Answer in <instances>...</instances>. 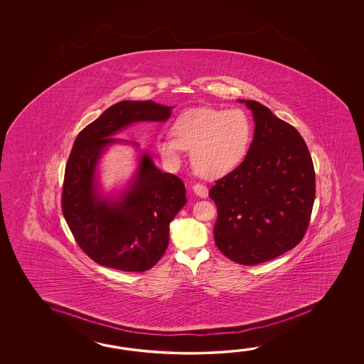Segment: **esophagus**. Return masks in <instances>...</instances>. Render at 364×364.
Masks as SVG:
<instances>
[{
  "mask_svg": "<svg viewBox=\"0 0 364 364\" xmlns=\"http://www.w3.org/2000/svg\"><path fill=\"white\" fill-rule=\"evenodd\" d=\"M193 193H196L200 198H207L208 196V187L201 185V183H195L193 186Z\"/></svg>",
  "mask_w": 364,
  "mask_h": 364,
  "instance_id": "1",
  "label": "esophagus"
}]
</instances>
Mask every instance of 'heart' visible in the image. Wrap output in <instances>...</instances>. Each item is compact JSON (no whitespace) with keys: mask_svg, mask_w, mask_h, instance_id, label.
I'll return each mask as SVG.
<instances>
[{"mask_svg":"<svg viewBox=\"0 0 364 364\" xmlns=\"http://www.w3.org/2000/svg\"><path fill=\"white\" fill-rule=\"evenodd\" d=\"M171 132L156 141L166 163L178 165L182 152L191 149L193 171L204 178H218L245 160L254 127L240 108H193L174 118Z\"/></svg>","mask_w":364,"mask_h":364,"instance_id":"1","label":"heart"}]
</instances>
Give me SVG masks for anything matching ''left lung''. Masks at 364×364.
Instances as JSON below:
<instances>
[{"label": "left lung", "instance_id": "obj_1", "mask_svg": "<svg viewBox=\"0 0 364 364\" xmlns=\"http://www.w3.org/2000/svg\"><path fill=\"white\" fill-rule=\"evenodd\" d=\"M252 110L255 134L238 168L217 179L209 198L217 207L213 235L228 259L265 263L294 248L309 228L315 200V169L294 126L263 104Z\"/></svg>", "mask_w": 364, "mask_h": 364}]
</instances>
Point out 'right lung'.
<instances>
[{
  "mask_svg": "<svg viewBox=\"0 0 364 364\" xmlns=\"http://www.w3.org/2000/svg\"><path fill=\"white\" fill-rule=\"evenodd\" d=\"M173 107L154 101H119L77 134L65 168L62 213L77 246L95 263L124 272L151 269L169 243V224L186 204L182 179L140 157L132 185L117 201L100 198L96 165L110 138L132 122H161Z\"/></svg>",
  "mask_w": 364,
  "mask_h": 364,
  "instance_id": "add662e5",
  "label": "right lung"
}]
</instances>
